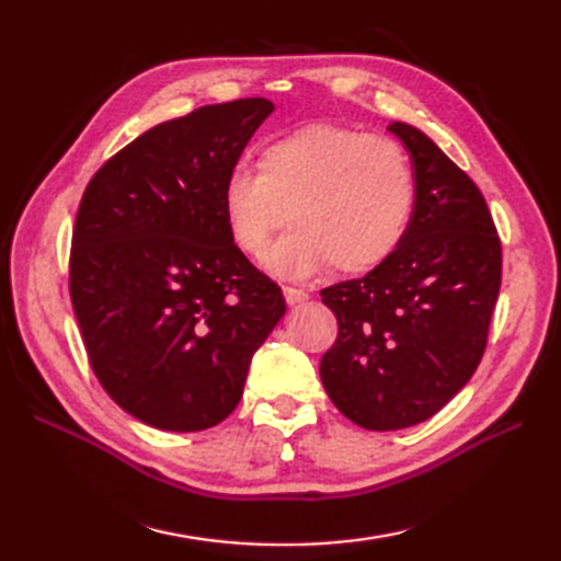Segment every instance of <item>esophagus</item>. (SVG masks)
Masks as SVG:
<instances>
[{
	"label": "esophagus",
	"mask_w": 561,
	"mask_h": 561,
	"mask_svg": "<svg viewBox=\"0 0 561 561\" xmlns=\"http://www.w3.org/2000/svg\"><path fill=\"white\" fill-rule=\"evenodd\" d=\"M284 299H287L289 306H296V304H306L311 296H308V291L304 289H294V287H284Z\"/></svg>",
	"instance_id": "34e87169"
}]
</instances>
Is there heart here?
I'll list each match as a JSON object with an SVG mask.
<instances>
[{"instance_id": "heart-1", "label": "heart", "mask_w": 561, "mask_h": 561, "mask_svg": "<svg viewBox=\"0 0 561 561\" xmlns=\"http://www.w3.org/2000/svg\"><path fill=\"white\" fill-rule=\"evenodd\" d=\"M414 205L400 145L323 123L272 139L257 171L236 165L221 185L226 229L245 255H262L284 219L294 224L265 255L267 270L287 279L383 265L408 236Z\"/></svg>"}]
</instances>
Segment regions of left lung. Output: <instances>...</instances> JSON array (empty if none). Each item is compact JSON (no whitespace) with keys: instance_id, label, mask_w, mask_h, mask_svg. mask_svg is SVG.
I'll return each mask as SVG.
<instances>
[{"instance_id":"8db88e82","label":"left lung","mask_w":561,"mask_h":561,"mask_svg":"<svg viewBox=\"0 0 561 561\" xmlns=\"http://www.w3.org/2000/svg\"><path fill=\"white\" fill-rule=\"evenodd\" d=\"M388 129L416 181L408 236L366 277L320 291L340 325L320 378L335 408L371 432L420 424L468 383L502 287V243L480 187L422 129Z\"/></svg>"}]
</instances>
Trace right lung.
I'll return each mask as SVG.
<instances>
[{
  "mask_svg": "<svg viewBox=\"0 0 561 561\" xmlns=\"http://www.w3.org/2000/svg\"><path fill=\"white\" fill-rule=\"evenodd\" d=\"M272 111L241 99L151 127L81 197L69 294L83 347L105 392L153 428L224 422L287 311L221 211L226 175Z\"/></svg>",
  "mask_w": 561,
  "mask_h": 561,
  "instance_id": "right-lung-1",
  "label": "right lung"
}]
</instances>
